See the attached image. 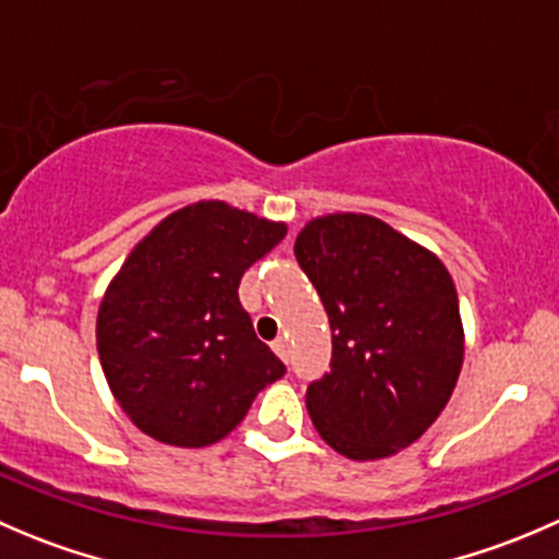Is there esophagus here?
<instances>
[{
  "label": "esophagus",
  "mask_w": 559,
  "mask_h": 559,
  "mask_svg": "<svg viewBox=\"0 0 559 559\" xmlns=\"http://www.w3.org/2000/svg\"><path fill=\"white\" fill-rule=\"evenodd\" d=\"M273 349L281 360H289V338H286V335H281V338L273 341Z\"/></svg>",
  "instance_id": "obj_1"
}]
</instances>
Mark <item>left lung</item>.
<instances>
[{
	"instance_id": "8db88e82",
	"label": "left lung",
	"mask_w": 559,
	"mask_h": 559,
	"mask_svg": "<svg viewBox=\"0 0 559 559\" xmlns=\"http://www.w3.org/2000/svg\"><path fill=\"white\" fill-rule=\"evenodd\" d=\"M295 257L333 330L330 373L308 384V415L341 456H393L426 435L459 382L464 328L451 273L362 213L308 221Z\"/></svg>"
}]
</instances>
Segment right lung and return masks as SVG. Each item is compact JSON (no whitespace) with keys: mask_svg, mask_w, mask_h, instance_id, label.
Masks as SVG:
<instances>
[{"mask_svg":"<svg viewBox=\"0 0 559 559\" xmlns=\"http://www.w3.org/2000/svg\"><path fill=\"white\" fill-rule=\"evenodd\" d=\"M286 224L210 199L166 215L108 284L97 355L114 399L164 445L224 440L286 366L240 306L242 273Z\"/></svg>","mask_w":559,"mask_h":559,"instance_id":"1","label":"right lung"}]
</instances>
